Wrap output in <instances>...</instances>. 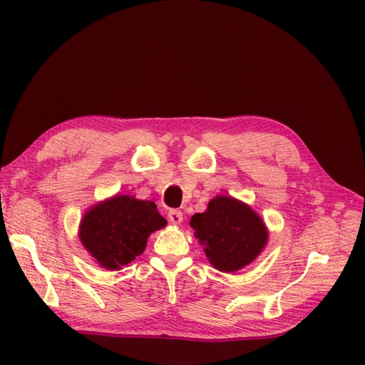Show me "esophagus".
Returning <instances> with one entry per match:
<instances>
[{
  "instance_id": "1",
  "label": "esophagus",
  "mask_w": 365,
  "mask_h": 365,
  "mask_svg": "<svg viewBox=\"0 0 365 365\" xmlns=\"http://www.w3.org/2000/svg\"><path fill=\"white\" fill-rule=\"evenodd\" d=\"M168 220L173 225H179L183 220V213L180 212V210H170V212H168Z\"/></svg>"
}]
</instances>
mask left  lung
<instances>
[{
  "label": "left lung",
  "mask_w": 365,
  "mask_h": 365,
  "mask_svg": "<svg viewBox=\"0 0 365 365\" xmlns=\"http://www.w3.org/2000/svg\"><path fill=\"white\" fill-rule=\"evenodd\" d=\"M195 238L204 245L205 256L217 271L235 272L252 263L267 242V229L252 207L217 195L204 213L190 217Z\"/></svg>",
  "instance_id": "obj_1"
}]
</instances>
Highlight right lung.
<instances>
[{"instance_id": "1", "label": "right lung", "mask_w": 365, "mask_h": 365, "mask_svg": "<svg viewBox=\"0 0 365 365\" xmlns=\"http://www.w3.org/2000/svg\"><path fill=\"white\" fill-rule=\"evenodd\" d=\"M165 225L153 201L115 195L84 215L80 240L102 267L120 271L143 253L148 237Z\"/></svg>"}]
</instances>
